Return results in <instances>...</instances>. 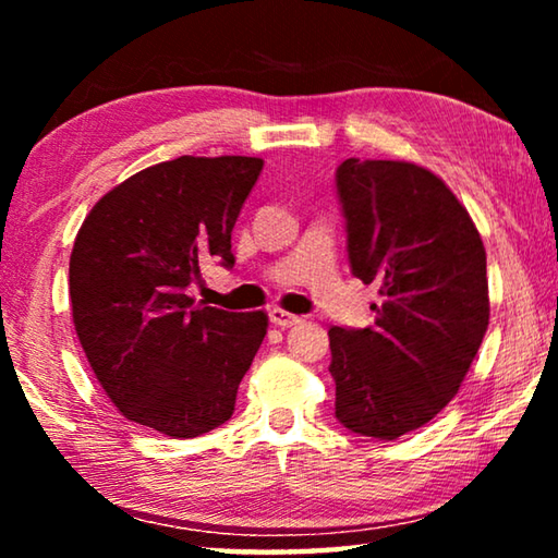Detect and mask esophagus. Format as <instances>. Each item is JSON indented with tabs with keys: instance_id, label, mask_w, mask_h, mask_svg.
I'll use <instances>...</instances> for the list:
<instances>
[{
	"instance_id": "1",
	"label": "esophagus",
	"mask_w": 558,
	"mask_h": 558,
	"mask_svg": "<svg viewBox=\"0 0 558 558\" xmlns=\"http://www.w3.org/2000/svg\"><path fill=\"white\" fill-rule=\"evenodd\" d=\"M270 323L278 325V327H292V325L302 323V317L292 315V313H286V310H280V307H272L270 310Z\"/></svg>"
}]
</instances>
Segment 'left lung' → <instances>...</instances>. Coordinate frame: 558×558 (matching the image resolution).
I'll list each match as a JSON object with an SVG mask.
<instances>
[{
    "label": "left lung",
    "instance_id": "1",
    "mask_svg": "<svg viewBox=\"0 0 558 558\" xmlns=\"http://www.w3.org/2000/svg\"><path fill=\"white\" fill-rule=\"evenodd\" d=\"M349 268L379 286L374 325L332 327L335 415L396 440L458 393L489 323L485 245L456 194L428 169L349 157L335 174Z\"/></svg>",
    "mask_w": 558,
    "mask_h": 558
}]
</instances>
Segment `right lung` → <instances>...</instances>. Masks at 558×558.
I'll return each instance as SVG.
<instances>
[{
	"instance_id": "obj_1",
	"label": "right lung",
	"mask_w": 558,
	"mask_h": 558,
	"mask_svg": "<svg viewBox=\"0 0 558 558\" xmlns=\"http://www.w3.org/2000/svg\"><path fill=\"white\" fill-rule=\"evenodd\" d=\"M260 169L233 155L159 162L102 196L75 235V335L128 421L196 438L231 418L268 317L206 307L186 288L204 260L233 268L231 231Z\"/></svg>"
}]
</instances>
